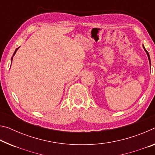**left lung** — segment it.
Here are the masks:
<instances>
[{
    "label": "left lung",
    "instance_id": "left-lung-1",
    "mask_svg": "<svg viewBox=\"0 0 155 155\" xmlns=\"http://www.w3.org/2000/svg\"><path fill=\"white\" fill-rule=\"evenodd\" d=\"M143 48H144V50H145V51H146V54H147V55H148V59H149V62H150V65H151V63H150V55H149V54H148V51H147L146 49H145V48H144V46H143Z\"/></svg>",
    "mask_w": 155,
    "mask_h": 155
}]
</instances>
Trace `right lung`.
I'll return each instance as SVG.
<instances>
[{
    "instance_id": "1",
    "label": "right lung",
    "mask_w": 155,
    "mask_h": 155,
    "mask_svg": "<svg viewBox=\"0 0 155 155\" xmlns=\"http://www.w3.org/2000/svg\"><path fill=\"white\" fill-rule=\"evenodd\" d=\"M18 48H17V49H16V50H15V51H14V54H13V56H14V54H16V51H17V50H18ZM12 59H13V56H12Z\"/></svg>"
}]
</instances>
